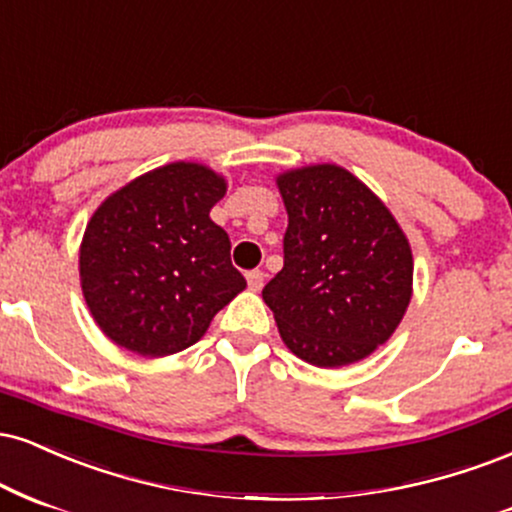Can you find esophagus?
<instances>
[{"label": "esophagus", "mask_w": 512, "mask_h": 512, "mask_svg": "<svg viewBox=\"0 0 512 512\" xmlns=\"http://www.w3.org/2000/svg\"><path fill=\"white\" fill-rule=\"evenodd\" d=\"M263 280H266V275H263V270H249L246 273V282H249V287L254 292H258L263 287Z\"/></svg>", "instance_id": "34e87169"}]
</instances>
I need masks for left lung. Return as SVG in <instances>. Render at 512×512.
<instances>
[{
	"label": "left lung",
	"mask_w": 512,
	"mask_h": 512,
	"mask_svg": "<svg viewBox=\"0 0 512 512\" xmlns=\"http://www.w3.org/2000/svg\"><path fill=\"white\" fill-rule=\"evenodd\" d=\"M287 210L285 266L263 287L287 350L321 369L362 362L412 299L410 239L386 203L333 162L275 177Z\"/></svg>",
	"instance_id": "obj_1"
}]
</instances>
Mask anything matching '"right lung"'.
<instances>
[{"label": "right lung", "instance_id": "right-lung-1", "mask_svg": "<svg viewBox=\"0 0 512 512\" xmlns=\"http://www.w3.org/2000/svg\"><path fill=\"white\" fill-rule=\"evenodd\" d=\"M227 179L201 162H167L117 189L90 215L78 275L90 316L141 357L191 347L244 292L230 237L210 220Z\"/></svg>", "mask_w": 512, "mask_h": 512}]
</instances>
